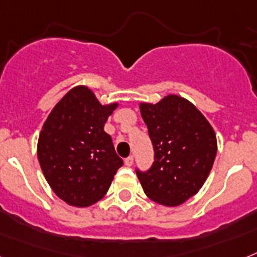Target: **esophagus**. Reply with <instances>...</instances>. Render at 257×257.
Segmentation results:
<instances>
[{"instance_id":"obj_1","label":"esophagus","mask_w":257,"mask_h":257,"mask_svg":"<svg viewBox=\"0 0 257 257\" xmlns=\"http://www.w3.org/2000/svg\"><path fill=\"white\" fill-rule=\"evenodd\" d=\"M124 163H125V166H128V167H131V166L133 165V157H132V155H129L128 158H125Z\"/></svg>"}]
</instances>
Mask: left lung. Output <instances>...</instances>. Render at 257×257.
Returning a JSON list of instances; mask_svg holds the SVG:
<instances>
[{
	"mask_svg": "<svg viewBox=\"0 0 257 257\" xmlns=\"http://www.w3.org/2000/svg\"><path fill=\"white\" fill-rule=\"evenodd\" d=\"M154 146V163L137 172L145 195L165 206L182 205L195 196L212 171L217 137L196 105L170 94L158 103H140Z\"/></svg>",
	"mask_w": 257,
	"mask_h": 257,
	"instance_id": "left-lung-1",
	"label": "left lung"
}]
</instances>
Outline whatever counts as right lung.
<instances>
[{"mask_svg": "<svg viewBox=\"0 0 257 257\" xmlns=\"http://www.w3.org/2000/svg\"><path fill=\"white\" fill-rule=\"evenodd\" d=\"M117 102L102 104L87 86L69 90L53 107L38 140V159L56 196L68 205L87 208L108 192L122 166L104 132Z\"/></svg>", "mask_w": 257, "mask_h": 257, "instance_id": "obj_1", "label": "right lung"}]
</instances>
